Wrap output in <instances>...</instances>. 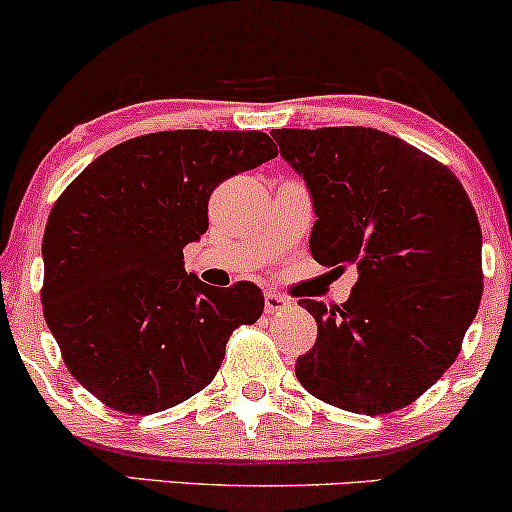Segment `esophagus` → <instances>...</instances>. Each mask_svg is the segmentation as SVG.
<instances>
[{
	"mask_svg": "<svg viewBox=\"0 0 512 512\" xmlns=\"http://www.w3.org/2000/svg\"><path fill=\"white\" fill-rule=\"evenodd\" d=\"M284 308H289V298H284L281 293L269 291L267 296H264V310H267V313H279V310Z\"/></svg>",
	"mask_w": 512,
	"mask_h": 512,
	"instance_id": "34e87169",
	"label": "esophagus"
}]
</instances>
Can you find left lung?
<instances>
[{"label":"left lung","instance_id":"left-lung-1","mask_svg":"<svg viewBox=\"0 0 512 512\" xmlns=\"http://www.w3.org/2000/svg\"><path fill=\"white\" fill-rule=\"evenodd\" d=\"M313 195L310 252L358 269L349 301H298L317 342L296 361L310 395L354 414L414 402L455 363L479 310L481 228L452 170L370 127L274 129Z\"/></svg>","mask_w":512,"mask_h":512}]
</instances>
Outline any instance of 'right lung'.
Wrapping results in <instances>:
<instances>
[{"instance_id": "add662e5", "label": "right lung", "mask_w": 512, "mask_h": 512, "mask_svg": "<svg viewBox=\"0 0 512 512\" xmlns=\"http://www.w3.org/2000/svg\"><path fill=\"white\" fill-rule=\"evenodd\" d=\"M276 156L264 132L175 129L129 139L76 175L50 211L40 301L69 373L122 414H156L214 380L226 342L264 310L250 281L185 272L209 197Z\"/></svg>"}]
</instances>
